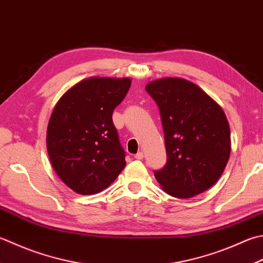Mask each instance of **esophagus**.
Here are the masks:
<instances>
[{
  "label": "esophagus",
  "mask_w": 263,
  "mask_h": 263,
  "mask_svg": "<svg viewBox=\"0 0 263 263\" xmlns=\"http://www.w3.org/2000/svg\"><path fill=\"white\" fill-rule=\"evenodd\" d=\"M135 158H137V159H142V158H143V153H142V152L137 153L136 155H135Z\"/></svg>",
  "instance_id": "34e87169"
}]
</instances>
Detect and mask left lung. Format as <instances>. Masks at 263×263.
Wrapping results in <instances>:
<instances>
[{"label": "left lung", "instance_id": "8db88e82", "mask_svg": "<svg viewBox=\"0 0 263 263\" xmlns=\"http://www.w3.org/2000/svg\"><path fill=\"white\" fill-rule=\"evenodd\" d=\"M159 108L167 161L154 171L177 198L202 194L218 181L230 156V128L217 102L193 82L166 77L146 85Z\"/></svg>", "mask_w": 263, "mask_h": 263}]
</instances>
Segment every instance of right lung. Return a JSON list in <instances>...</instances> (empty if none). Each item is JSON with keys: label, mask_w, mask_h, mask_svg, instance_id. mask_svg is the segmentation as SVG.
<instances>
[{"label": "right lung", "mask_w": 263, "mask_h": 263, "mask_svg": "<svg viewBox=\"0 0 263 263\" xmlns=\"http://www.w3.org/2000/svg\"><path fill=\"white\" fill-rule=\"evenodd\" d=\"M130 86L127 77H90L57 102L46 130V148L55 173L75 193H100L124 168L125 152L111 115Z\"/></svg>", "instance_id": "1"}]
</instances>
